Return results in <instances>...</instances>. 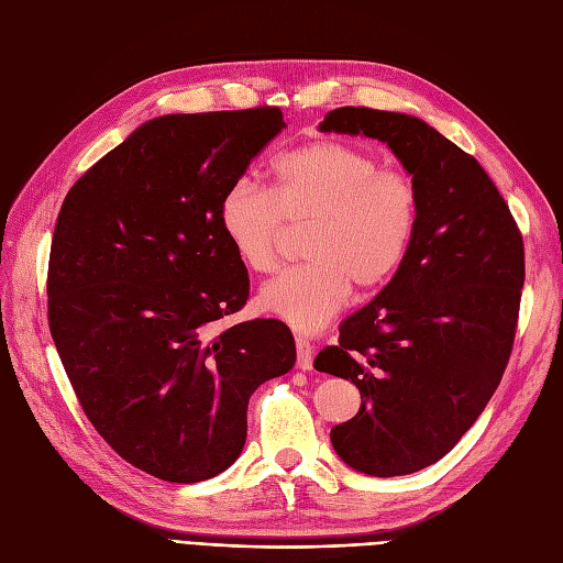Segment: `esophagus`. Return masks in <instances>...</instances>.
I'll list each match as a JSON object with an SVG mask.
<instances>
[{
	"label": "esophagus",
	"mask_w": 563,
	"mask_h": 563,
	"mask_svg": "<svg viewBox=\"0 0 563 563\" xmlns=\"http://www.w3.org/2000/svg\"><path fill=\"white\" fill-rule=\"evenodd\" d=\"M296 352H298V366H300L302 371H310V368H312V354H314V350H312V345H310V340L296 338Z\"/></svg>",
	"instance_id": "esophagus-1"
}]
</instances>
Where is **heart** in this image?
<instances>
[{
	"label": "heart",
	"instance_id": "1",
	"mask_svg": "<svg viewBox=\"0 0 563 563\" xmlns=\"http://www.w3.org/2000/svg\"><path fill=\"white\" fill-rule=\"evenodd\" d=\"M269 176V190L232 183L218 228L236 261L267 275L279 265L286 228L308 225L300 242L308 263L272 279L258 305L296 331H319L345 308L352 286L373 294L397 275L418 230V190L373 152L340 141L288 150Z\"/></svg>",
	"mask_w": 563,
	"mask_h": 563
}]
</instances>
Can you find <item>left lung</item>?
Wrapping results in <instances>:
<instances>
[{"instance_id":"left-lung-1","label":"left lung","mask_w":563,"mask_h":563,"mask_svg":"<svg viewBox=\"0 0 563 563\" xmlns=\"http://www.w3.org/2000/svg\"><path fill=\"white\" fill-rule=\"evenodd\" d=\"M319 131L385 143L418 190V230L397 275L314 360L362 395L360 413L331 430L340 460L368 476L413 474L457 444L500 385L523 242L479 162L422 119L338 108Z\"/></svg>"}]
</instances>
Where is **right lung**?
Instances as JSON below:
<instances>
[{"instance_id": "right-lung-1", "label": "right lung", "mask_w": 563, "mask_h": 563, "mask_svg": "<svg viewBox=\"0 0 563 563\" xmlns=\"http://www.w3.org/2000/svg\"><path fill=\"white\" fill-rule=\"evenodd\" d=\"M286 129L279 108L164 114L67 192L48 258V327L84 413L126 463L197 484L246 444L255 389L296 364L286 323L223 327L249 272L220 197Z\"/></svg>"}]
</instances>
